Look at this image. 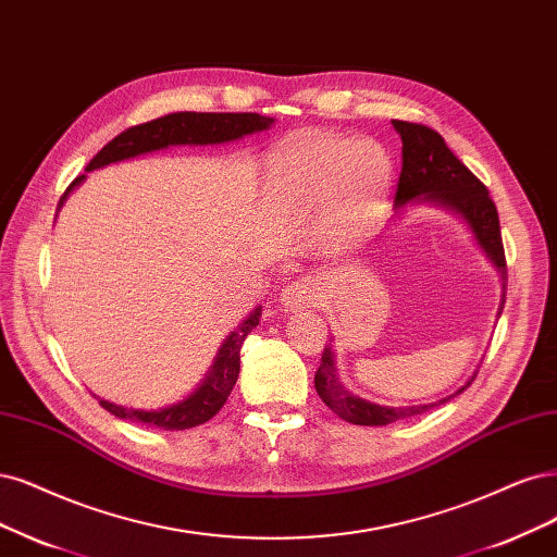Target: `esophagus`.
Masks as SVG:
<instances>
[{"label": "esophagus", "mask_w": 557, "mask_h": 557, "mask_svg": "<svg viewBox=\"0 0 557 557\" xmlns=\"http://www.w3.org/2000/svg\"><path fill=\"white\" fill-rule=\"evenodd\" d=\"M322 301L320 285L315 278L304 276L299 281L287 283L281 290V304L287 311H304L311 309V306H318Z\"/></svg>", "instance_id": "esophagus-1"}]
</instances>
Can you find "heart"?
Listing matches in <instances>:
<instances>
[{
    "instance_id": "1",
    "label": "heart",
    "mask_w": 557,
    "mask_h": 557,
    "mask_svg": "<svg viewBox=\"0 0 557 557\" xmlns=\"http://www.w3.org/2000/svg\"><path fill=\"white\" fill-rule=\"evenodd\" d=\"M278 202L322 207L332 202L334 223L350 230L367 221L392 184V159L375 140L309 131L278 145L264 168Z\"/></svg>"
}]
</instances>
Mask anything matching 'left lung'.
<instances>
[{"instance_id":"8db88e82","label":"left lung","mask_w":557,"mask_h":557,"mask_svg":"<svg viewBox=\"0 0 557 557\" xmlns=\"http://www.w3.org/2000/svg\"><path fill=\"white\" fill-rule=\"evenodd\" d=\"M396 133L403 143V168L396 186L394 207L400 214L403 209L410 205H433L443 207L447 212L463 219V223L470 227L474 242L482 248L484 256L491 260V264L503 278V301L497 315L505 309V293H507V262H505V248L500 237V221H497V209L488 196L486 186L479 182L472 172L454 157V151L447 147L445 138L437 131L392 120ZM476 375V373H474ZM474 375L466 382L463 387H458L454 394L433 400L421 403V406H377L367 398L352 394L350 389L343 387L338 380V369L332 343L324 348L320 369L315 373V392L322 398L327 408H332L341 419L350 421L357 426H387L398 419H408L414 414L426 412L431 408L443 406V403L451 400L454 396L463 394Z\"/></svg>"}]
</instances>
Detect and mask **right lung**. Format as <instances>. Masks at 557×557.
Returning a JSON list of instances; mask_svg holds the SVG:
<instances>
[{"mask_svg": "<svg viewBox=\"0 0 557 557\" xmlns=\"http://www.w3.org/2000/svg\"><path fill=\"white\" fill-rule=\"evenodd\" d=\"M274 124V117H262L258 112H170L159 120H151L140 126H131L117 138H112L99 154H96L89 165L85 168V175L75 177L73 184L66 188V194L60 200V209L64 207L69 194L78 188L85 180L87 172L106 168L110 163H120L136 159L151 151L180 147V145H223L242 140L244 136H253V133L267 131ZM262 315V306L248 313L235 332H230L219 348L214 363L209 367L207 375L202 377L196 392H190L186 398L172 403V406L159 410H138V408H124L117 403H110L99 398L101 406L120 419L133 421V424H145L163 431H184L205 424L212 419L227 400L233 392L235 382L239 377V350L244 338L258 327Z\"/></svg>", "mask_w": 557, "mask_h": 557, "instance_id": "right-lung-1", "label": "right lung"}]
</instances>
